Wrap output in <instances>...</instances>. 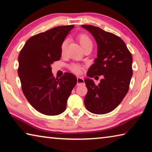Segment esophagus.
Returning <instances> with one entry per match:
<instances>
[{
    "label": "esophagus",
    "instance_id": "34e87169",
    "mask_svg": "<svg viewBox=\"0 0 152 152\" xmlns=\"http://www.w3.org/2000/svg\"><path fill=\"white\" fill-rule=\"evenodd\" d=\"M84 82V80L83 78H82V77H77V84H82Z\"/></svg>",
    "mask_w": 152,
    "mask_h": 152
}]
</instances>
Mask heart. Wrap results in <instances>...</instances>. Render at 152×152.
I'll return each mask as SVG.
<instances>
[{
  "instance_id": "heart-1",
  "label": "heart",
  "mask_w": 152,
  "mask_h": 152,
  "mask_svg": "<svg viewBox=\"0 0 152 152\" xmlns=\"http://www.w3.org/2000/svg\"><path fill=\"white\" fill-rule=\"evenodd\" d=\"M78 39H79V42H80V43L82 47V46L85 45L86 44H88V43H92L91 40L89 38L88 36L85 35V34L80 35L78 37ZM66 44H67V40H64L62 43V44H61V50L62 52H64V50H65ZM70 69H71V70L73 72L76 73V74H79V73H80V72H81L80 66L77 65V64H72V65H71Z\"/></svg>"
}]
</instances>
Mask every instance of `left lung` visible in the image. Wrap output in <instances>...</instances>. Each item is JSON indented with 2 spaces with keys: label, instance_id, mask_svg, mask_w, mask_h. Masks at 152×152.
<instances>
[{
  "label": "left lung",
  "instance_id": "obj_1",
  "mask_svg": "<svg viewBox=\"0 0 152 152\" xmlns=\"http://www.w3.org/2000/svg\"><path fill=\"white\" fill-rule=\"evenodd\" d=\"M82 27L91 33L97 44V58L86 75H103L99 85L91 78L84 79L88 88L84 105L94 114H106L119 106L127 93L133 75L132 56L118 36L92 25Z\"/></svg>",
  "mask_w": 152,
  "mask_h": 152
}]
</instances>
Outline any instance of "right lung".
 <instances>
[{"label":"right lung","mask_w":152,"mask_h":152,"mask_svg":"<svg viewBox=\"0 0 152 152\" xmlns=\"http://www.w3.org/2000/svg\"><path fill=\"white\" fill-rule=\"evenodd\" d=\"M74 27H56L33 36L18 58V75L25 96L35 109L46 115L65 111L68 97L76 84V77L71 73L55 78L51 67L60 59L61 44Z\"/></svg>","instance_id":"1"}]
</instances>
